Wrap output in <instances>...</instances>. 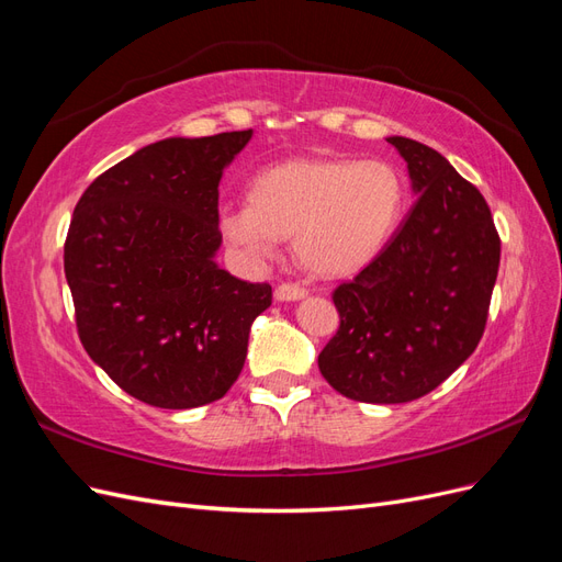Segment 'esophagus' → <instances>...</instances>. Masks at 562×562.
Listing matches in <instances>:
<instances>
[{
	"label": "esophagus",
	"mask_w": 562,
	"mask_h": 562,
	"mask_svg": "<svg viewBox=\"0 0 562 562\" xmlns=\"http://www.w3.org/2000/svg\"><path fill=\"white\" fill-rule=\"evenodd\" d=\"M274 297L279 302H295V300L307 297V288H302L297 283H281V285H277Z\"/></svg>",
	"instance_id": "esophagus-1"
}]
</instances>
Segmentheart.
Segmentation results:
<instances>
[{
    "label": "heart",
    "instance_id": "1",
    "mask_svg": "<svg viewBox=\"0 0 562 562\" xmlns=\"http://www.w3.org/2000/svg\"><path fill=\"white\" fill-rule=\"evenodd\" d=\"M248 201L220 209V232L250 260L293 239L304 269L342 279L368 267L398 229L405 182L382 159L295 157L271 164L248 184Z\"/></svg>",
    "mask_w": 562,
    "mask_h": 562
}]
</instances>
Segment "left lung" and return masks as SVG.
I'll return each instance as SVG.
<instances>
[{
	"label": "left lung",
	"mask_w": 562,
	"mask_h": 562,
	"mask_svg": "<svg viewBox=\"0 0 562 562\" xmlns=\"http://www.w3.org/2000/svg\"><path fill=\"white\" fill-rule=\"evenodd\" d=\"M386 143L417 201L378 258L335 288L339 328L318 353L326 382L363 403H407L446 382L481 342L499 269L483 194L436 149Z\"/></svg>",
	"instance_id": "obj_1"
}]
</instances>
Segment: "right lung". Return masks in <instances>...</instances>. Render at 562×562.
<instances>
[{
    "instance_id": "add662e5",
    "label": "right lung",
    "mask_w": 562,
    "mask_h": 562,
    "mask_svg": "<svg viewBox=\"0 0 562 562\" xmlns=\"http://www.w3.org/2000/svg\"><path fill=\"white\" fill-rule=\"evenodd\" d=\"M252 131L151 143L81 194L65 241L77 330L126 394L166 411L223 398L269 283L215 262L217 184Z\"/></svg>"
}]
</instances>
